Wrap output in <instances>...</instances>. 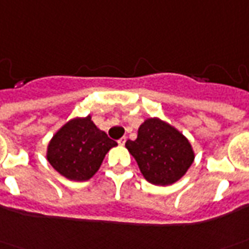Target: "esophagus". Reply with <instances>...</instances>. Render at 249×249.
Wrapping results in <instances>:
<instances>
[{"label": "esophagus", "mask_w": 249, "mask_h": 249, "mask_svg": "<svg viewBox=\"0 0 249 249\" xmlns=\"http://www.w3.org/2000/svg\"><path fill=\"white\" fill-rule=\"evenodd\" d=\"M125 142H126V137H121V139L119 140V144L120 145H124Z\"/></svg>", "instance_id": "esophagus-1"}]
</instances>
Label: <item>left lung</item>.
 Wrapping results in <instances>:
<instances>
[{"label": "left lung", "instance_id": "1", "mask_svg": "<svg viewBox=\"0 0 249 249\" xmlns=\"http://www.w3.org/2000/svg\"><path fill=\"white\" fill-rule=\"evenodd\" d=\"M125 147L137 161L142 177L158 186L175 183L187 173L196 158L189 139L158 117L144 120L136 140H128Z\"/></svg>", "mask_w": 249, "mask_h": 249}]
</instances>
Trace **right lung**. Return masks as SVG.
<instances>
[{
	"label": "right lung",
	"instance_id": "1",
	"mask_svg": "<svg viewBox=\"0 0 249 249\" xmlns=\"http://www.w3.org/2000/svg\"><path fill=\"white\" fill-rule=\"evenodd\" d=\"M117 142L93 123L91 116L75 117L62 125L47 147V160L62 177L83 182L100 170L109 149Z\"/></svg>",
	"mask_w": 249,
	"mask_h": 249
}]
</instances>
